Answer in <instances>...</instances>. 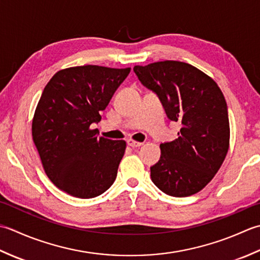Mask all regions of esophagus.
I'll use <instances>...</instances> for the list:
<instances>
[{
  "instance_id": "esophagus-1",
  "label": "esophagus",
  "mask_w": 260,
  "mask_h": 260,
  "mask_svg": "<svg viewBox=\"0 0 260 260\" xmlns=\"http://www.w3.org/2000/svg\"><path fill=\"white\" fill-rule=\"evenodd\" d=\"M126 144H128V146H130L132 148H137V147H140V146L144 145V144H142V142L135 141V140H132V139H129L128 141H126Z\"/></svg>"
}]
</instances>
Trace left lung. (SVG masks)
<instances>
[{
  "mask_svg": "<svg viewBox=\"0 0 260 260\" xmlns=\"http://www.w3.org/2000/svg\"><path fill=\"white\" fill-rule=\"evenodd\" d=\"M139 81L159 96L178 138L160 145L153 184L175 198L197 194L218 173L230 142L226 102L213 79L189 63L164 60L135 66Z\"/></svg>",
  "mask_w": 260,
  "mask_h": 260,
  "instance_id": "obj_1",
  "label": "left lung"
}]
</instances>
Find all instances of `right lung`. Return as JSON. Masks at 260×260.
<instances>
[{
	"mask_svg": "<svg viewBox=\"0 0 260 260\" xmlns=\"http://www.w3.org/2000/svg\"><path fill=\"white\" fill-rule=\"evenodd\" d=\"M131 68L85 65L57 72L47 84L32 120V139L47 176L79 199L104 193L118 174L124 140L98 137L101 120Z\"/></svg>",
	"mask_w": 260,
	"mask_h": 260,
	"instance_id": "right-lung-1",
	"label": "right lung"
}]
</instances>
